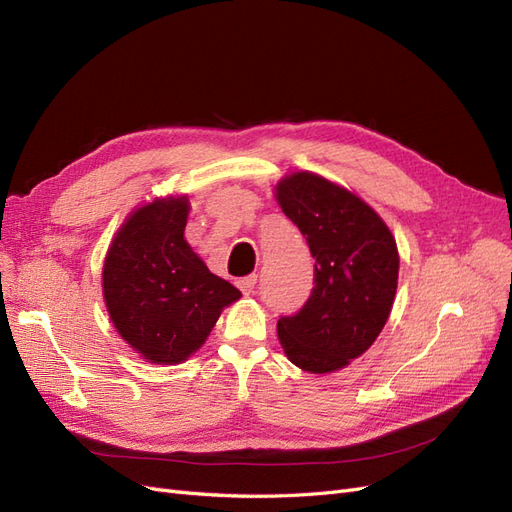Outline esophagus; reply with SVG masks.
<instances>
[{"label":"esophagus","instance_id":"obj_1","mask_svg":"<svg viewBox=\"0 0 512 512\" xmlns=\"http://www.w3.org/2000/svg\"><path fill=\"white\" fill-rule=\"evenodd\" d=\"M237 286L243 294H252L254 292V286H256V275H248V277H241L237 281Z\"/></svg>","mask_w":512,"mask_h":512}]
</instances>
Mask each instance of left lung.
Segmentation results:
<instances>
[{
	"mask_svg": "<svg viewBox=\"0 0 512 512\" xmlns=\"http://www.w3.org/2000/svg\"><path fill=\"white\" fill-rule=\"evenodd\" d=\"M275 195L315 258L311 296L298 313L279 317L277 337L298 368L332 373L362 356L390 317L396 239L373 207L322 175H286Z\"/></svg>",
	"mask_w": 512,
	"mask_h": 512,
	"instance_id": "1",
	"label": "left lung"
}]
</instances>
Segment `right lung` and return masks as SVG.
Masks as SVG:
<instances>
[{
	"label": "right lung",
	"mask_w": 512,
	"mask_h": 512,
	"mask_svg": "<svg viewBox=\"0 0 512 512\" xmlns=\"http://www.w3.org/2000/svg\"><path fill=\"white\" fill-rule=\"evenodd\" d=\"M188 199L137 207L103 264V298L120 337L154 364H178L205 343L241 292L209 273L184 239Z\"/></svg>",
	"instance_id": "add662e5"
}]
</instances>
